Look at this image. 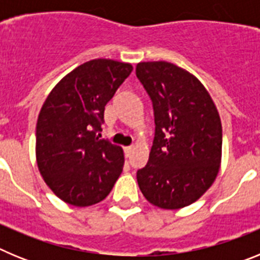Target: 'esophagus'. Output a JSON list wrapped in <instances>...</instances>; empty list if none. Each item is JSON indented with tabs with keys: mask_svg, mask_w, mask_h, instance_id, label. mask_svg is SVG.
I'll list each match as a JSON object with an SVG mask.
<instances>
[{
	"mask_svg": "<svg viewBox=\"0 0 260 260\" xmlns=\"http://www.w3.org/2000/svg\"><path fill=\"white\" fill-rule=\"evenodd\" d=\"M133 150H134V148H133L132 146H130V147H125V150H123V151H125V156H126V157H130V155H132Z\"/></svg>",
	"mask_w": 260,
	"mask_h": 260,
	"instance_id": "obj_1",
	"label": "esophagus"
}]
</instances>
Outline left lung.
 Here are the masks:
<instances>
[{
  "instance_id": "left-lung-1",
  "label": "left lung",
  "mask_w": 260,
  "mask_h": 260,
  "mask_svg": "<svg viewBox=\"0 0 260 260\" xmlns=\"http://www.w3.org/2000/svg\"><path fill=\"white\" fill-rule=\"evenodd\" d=\"M135 73L155 117L148 162L137 172L139 189L153 206L186 207L219 173L222 130L217 109L203 84L173 63L141 62Z\"/></svg>"
}]
</instances>
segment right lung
I'll return each instance as SVG.
<instances>
[{
	"label": "right lung",
	"instance_id": "add662e5",
	"mask_svg": "<svg viewBox=\"0 0 260 260\" xmlns=\"http://www.w3.org/2000/svg\"><path fill=\"white\" fill-rule=\"evenodd\" d=\"M133 71L113 59L88 61L52 89L36 125L41 176L63 202L87 207L102 202L123 168L122 148L100 139L105 105Z\"/></svg>",
	"mask_w": 260,
	"mask_h": 260
}]
</instances>
